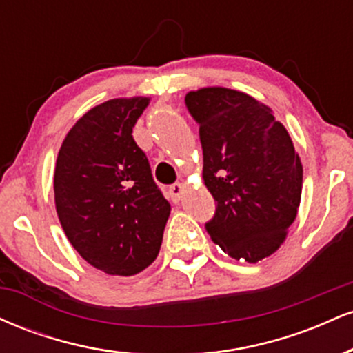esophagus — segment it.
I'll list each match as a JSON object with an SVG mask.
<instances>
[{
    "label": "esophagus",
    "instance_id": "obj_1",
    "mask_svg": "<svg viewBox=\"0 0 353 353\" xmlns=\"http://www.w3.org/2000/svg\"><path fill=\"white\" fill-rule=\"evenodd\" d=\"M182 192H184V185H182L181 182H176V184H172L171 188H169V196H171V199L174 202H179L181 201Z\"/></svg>",
    "mask_w": 353,
    "mask_h": 353
}]
</instances>
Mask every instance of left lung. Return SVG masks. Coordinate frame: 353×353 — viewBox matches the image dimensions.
<instances>
[{
	"label": "left lung",
	"mask_w": 353,
	"mask_h": 353,
	"mask_svg": "<svg viewBox=\"0 0 353 353\" xmlns=\"http://www.w3.org/2000/svg\"><path fill=\"white\" fill-rule=\"evenodd\" d=\"M185 106L199 123L202 179L217 201L205 229L230 257L257 264L277 252L297 216L301 157L272 109L245 92L201 88Z\"/></svg>",
	"instance_id": "8db88e82"
}]
</instances>
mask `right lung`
Instances as JSON below:
<instances>
[{
  "label": "right lung",
  "mask_w": 353,
  "mask_h": 353,
  "mask_svg": "<svg viewBox=\"0 0 353 353\" xmlns=\"http://www.w3.org/2000/svg\"><path fill=\"white\" fill-rule=\"evenodd\" d=\"M149 101L116 98L91 108L70 129L56 159L61 228L81 257L108 275L129 277L151 265L171 214L132 137Z\"/></svg>",
  "instance_id": "obj_1"
}]
</instances>
